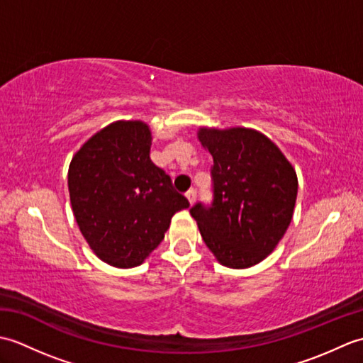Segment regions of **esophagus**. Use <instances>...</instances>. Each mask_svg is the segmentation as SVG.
<instances>
[{
  "label": "esophagus",
  "mask_w": 363,
  "mask_h": 363,
  "mask_svg": "<svg viewBox=\"0 0 363 363\" xmlns=\"http://www.w3.org/2000/svg\"><path fill=\"white\" fill-rule=\"evenodd\" d=\"M186 196H187V199H189V203H190V206H194L195 204V201H196V190H189L187 194H186Z\"/></svg>",
  "instance_id": "1"
}]
</instances>
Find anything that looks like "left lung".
Segmentation results:
<instances>
[{"mask_svg":"<svg viewBox=\"0 0 363 363\" xmlns=\"http://www.w3.org/2000/svg\"><path fill=\"white\" fill-rule=\"evenodd\" d=\"M198 138L213 157V201L190 213L221 265L250 268L273 252L290 226L296 172L259 130L201 128Z\"/></svg>","mask_w":363,"mask_h":363,"instance_id":"1","label":"left lung"}]
</instances>
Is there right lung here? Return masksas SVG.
Wrapping results in <instances>:
<instances>
[{"mask_svg": "<svg viewBox=\"0 0 363 363\" xmlns=\"http://www.w3.org/2000/svg\"><path fill=\"white\" fill-rule=\"evenodd\" d=\"M150 150V126L120 120L91 135L68 168V191L81 234L112 267L143 264L164 240L173 215L189 207L169 176L152 164Z\"/></svg>", "mask_w": 363, "mask_h": 363, "instance_id": "add662e5", "label": "right lung"}]
</instances>
